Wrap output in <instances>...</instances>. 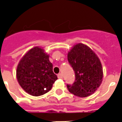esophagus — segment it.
I'll return each instance as SVG.
<instances>
[{
  "label": "esophagus",
  "instance_id": "34e87169",
  "mask_svg": "<svg viewBox=\"0 0 122 122\" xmlns=\"http://www.w3.org/2000/svg\"><path fill=\"white\" fill-rule=\"evenodd\" d=\"M58 78H62V73H58Z\"/></svg>",
  "mask_w": 122,
  "mask_h": 122
}]
</instances>
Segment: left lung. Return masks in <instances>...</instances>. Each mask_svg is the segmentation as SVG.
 I'll use <instances>...</instances> for the list:
<instances>
[{"label": "left lung", "instance_id": "left-lung-1", "mask_svg": "<svg viewBox=\"0 0 122 122\" xmlns=\"http://www.w3.org/2000/svg\"><path fill=\"white\" fill-rule=\"evenodd\" d=\"M67 60L75 76L73 84H67L69 92L80 97L95 92L103 78L102 64L97 56L87 46L78 44L69 52Z\"/></svg>", "mask_w": 122, "mask_h": 122}]
</instances>
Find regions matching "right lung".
<instances>
[{
  "mask_svg": "<svg viewBox=\"0 0 122 122\" xmlns=\"http://www.w3.org/2000/svg\"><path fill=\"white\" fill-rule=\"evenodd\" d=\"M17 79L24 91L33 96L48 92L58 79L53 64L43 49L34 47L24 56L16 71Z\"/></svg>",
  "mask_w": 122,
  "mask_h": 122,
  "instance_id": "obj_1",
  "label": "right lung"
}]
</instances>
